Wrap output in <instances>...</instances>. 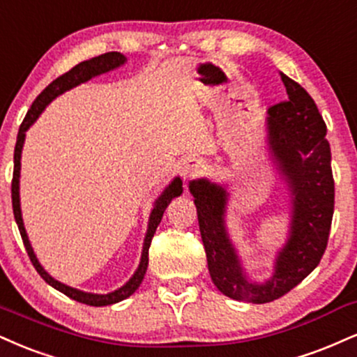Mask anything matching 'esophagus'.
<instances>
[{"label": "esophagus", "instance_id": "obj_1", "mask_svg": "<svg viewBox=\"0 0 357 357\" xmlns=\"http://www.w3.org/2000/svg\"><path fill=\"white\" fill-rule=\"evenodd\" d=\"M201 162L197 161V160H195V158H188V160H184L183 162H181V166H179V173H181V176L184 179H192V178H196L197 174L201 173Z\"/></svg>", "mask_w": 357, "mask_h": 357}]
</instances>
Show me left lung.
Segmentation results:
<instances>
[{
	"mask_svg": "<svg viewBox=\"0 0 357 357\" xmlns=\"http://www.w3.org/2000/svg\"><path fill=\"white\" fill-rule=\"evenodd\" d=\"M289 100L268 109L269 160L287 184L289 233L274 259L273 276L249 281L226 227L229 192L201 178L190 183L195 196L208 269L214 286L236 301L264 304L289 293L319 264L328 246L334 213V179L326 123L314 100L296 81L281 75Z\"/></svg>",
	"mask_w": 357,
	"mask_h": 357,
	"instance_id": "obj_1",
	"label": "left lung"
}]
</instances>
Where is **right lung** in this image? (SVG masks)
Masks as SVG:
<instances>
[{
    "label": "right lung",
    "mask_w": 357,
    "mask_h": 357,
    "mask_svg": "<svg viewBox=\"0 0 357 357\" xmlns=\"http://www.w3.org/2000/svg\"><path fill=\"white\" fill-rule=\"evenodd\" d=\"M124 63H126V56L118 53V51H111V53H105L101 56H96V58L88 59V61L76 64L73 70L64 73V75L59 76V78H56L53 83L48 84L45 89H43V93L36 98V100H34L31 108H29L26 116H24L23 123H21V126H20L18 139H16V146H15V171H13V183H11L13 213H15L16 225H18L20 234H21V238H23L24 248H26L28 256H29V259H31L34 269L40 273V276L45 279L50 286H53L54 289L59 291V293L66 294L68 298L75 299V301H78V303L88 304V306H98V307L109 306V304L123 301V299L130 298V296L135 293L137 287H139L141 281H143V278L146 274V269H148V252H149V246H151V239H153L154 233H156V227L160 226L162 213H165L167 204H169L174 197L181 196V192H183L181 178H179V176H176L173 181H171L165 188V191L158 196V199L154 201L151 214H149L148 231H146V236H144V244H143V252H141L139 266H137V269L131 276L130 281H128L124 286L118 287V289L113 291V293L93 294V293H84V291L76 289V287L66 286V284H63V282L56 281L53 276H50V274L45 271V268L40 264L36 255H34L31 243H29V239H28L26 229H24L23 216H21V204H20L21 151H23L24 137H26V131L29 130V126H31V124L36 121L38 118H40V114L45 111L46 106H48L50 102L54 100V98H58L59 94H63L64 91H70V89L75 88V86L86 83V81L94 78V76H100V75H105V73H108V71H113V70H116V68L123 66Z\"/></svg>",
    "instance_id": "right-lung-1"
}]
</instances>
